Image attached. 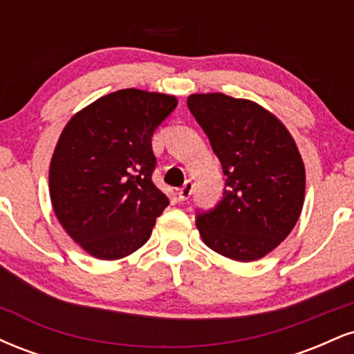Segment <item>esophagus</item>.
<instances>
[{"instance_id":"34e87169","label":"esophagus","mask_w":354,"mask_h":354,"mask_svg":"<svg viewBox=\"0 0 354 354\" xmlns=\"http://www.w3.org/2000/svg\"><path fill=\"white\" fill-rule=\"evenodd\" d=\"M191 193H193V183L188 180L183 185V188L178 189V198H180L181 201H186L191 196Z\"/></svg>"}]
</instances>
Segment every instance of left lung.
Segmentation results:
<instances>
[{
  "label": "left lung",
  "instance_id": "obj_1",
  "mask_svg": "<svg viewBox=\"0 0 354 354\" xmlns=\"http://www.w3.org/2000/svg\"><path fill=\"white\" fill-rule=\"evenodd\" d=\"M188 108L225 173L221 201L198 211L205 245L236 261L273 251L295 228L304 201V165L290 131L259 104L223 93L191 95Z\"/></svg>",
  "mask_w": 354,
  "mask_h": 354
}]
</instances>
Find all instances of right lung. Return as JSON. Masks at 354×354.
<instances>
[{
	"mask_svg": "<svg viewBox=\"0 0 354 354\" xmlns=\"http://www.w3.org/2000/svg\"><path fill=\"white\" fill-rule=\"evenodd\" d=\"M176 106L174 96L120 89L64 126L50 165L53 209L64 231L95 258L135 253L169 205L151 180V136Z\"/></svg>",
	"mask_w": 354,
	"mask_h": 354,
	"instance_id": "1",
	"label": "right lung"
}]
</instances>
